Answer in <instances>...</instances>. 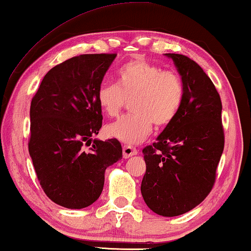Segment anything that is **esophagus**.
I'll list each match as a JSON object with an SVG mask.
<instances>
[{"instance_id":"esophagus-1","label":"esophagus","mask_w":251,"mask_h":251,"mask_svg":"<svg viewBox=\"0 0 251 251\" xmlns=\"http://www.w3.org/2000/svg\"><path fill=\"white\" fill-rule=\"evenodd\" d=\"M137 154H138V151H137L135 147L129 145L123 146V157H125V159H129V157L137 155Z\"/></svg>"}]
</instances>
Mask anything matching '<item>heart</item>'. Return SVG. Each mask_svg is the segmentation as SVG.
I'll return each mask as SVG.
<instances>
[{"label":"heart","instance_id":"obj_1","mask_svg":"<svg viewBox=\"0 0 251 251\" xmlns=\"http://www.w3.org/2000/svg\"><path fill=\"white\" fill-rule=\"evenodd\" d=\"M184 97L185 87L179 74L142 58L120 68L118 83H101L97 90L99 107L111 118L119 114L126 98H133L132 114L106 126L108 137L128 145L146 139L153 123L157 126L169 125L179 112Z\"/></svg>","mask_w":251,"mask_h":251}]
</instances>
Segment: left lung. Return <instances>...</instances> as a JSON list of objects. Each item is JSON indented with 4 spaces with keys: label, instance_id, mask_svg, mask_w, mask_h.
<instances>
[{
    "label": "left lung",
    "instance_id": "8db88e82",
    "mask_svg": "<svg viewBox=\"0 0 251 251\" xmlns=\"http://www.w3.org/2000/svg\"><path fill=\"white\" fill-rule=\"evenodd\" d=\"M164 56L173 59L185 97L176 118L143 150L146 173L140 191L153 212L175 217L200 204L211 191L224 131L221 97L208 75L186 56Z\"/></svg>",
    "mask_w": 251,
    "mask_h": 251
}]
</instances>
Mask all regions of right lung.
<instances>
[{
    "label": "right lung",
    "mask_w": 251,
    "mask_h": 251,
    "mask_svg": "<svg viewBox=\"0 0 251 251\" xmlns=\"http://www.w3.org/2000/svg\"><path fill=\"white\" fill-rule=\"evenodd\" d=\"M115 57L81 54L57 65L30 102L29 155L44 193L61 207L94 203L104 187L105 170L122 159L118 139H92L102 121L97 90Z\"/></svg>",
    "instance_id": "1"
}]
</instances>
